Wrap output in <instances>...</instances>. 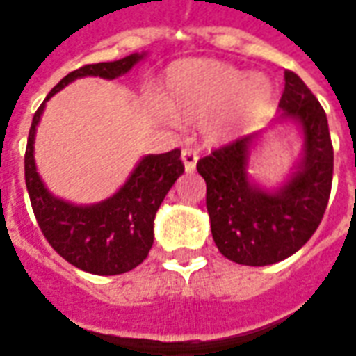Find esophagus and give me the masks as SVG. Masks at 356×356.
I'll return each mask as SVG.
<instances>
[{"label": "esophagus", "instance_id": "obj_1", "mask_svg": "<svg viewBox=\"0 0 356 356\" xmlns=\"http://www.w3.org/2000/svg\"><path fill=\"white\" fill-rule=\"evenodd\" d=\"M181 161H184V167L188 172H193L195 167H197V161H199V156H197V152L191 148H186L181 152Z\"/></svg>", "mask_w": 356, "mask_h": 356}]
</instances>
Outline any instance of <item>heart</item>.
<instances>
[{
    "instance_id": "1",
    "label": "heart",
    "mask_w": 356,
    "mask_h": 356,
    "mask_svg": "<svg viewBox=\"0 0 356 356\" xmlns=\"http://www.w3.org/2000/svg\"><path fill=\"white\" fill-rule=\"evenodd\" d=\"M274 86L266 74L245 73L223 61L193 58L168 67L161 99L149 97L146 106L163 124L199 122L210 143L236 137L268 111Z\"/></svg>"
}]
</instances>
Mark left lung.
Listing matches in <instances>:
<instances>
[{"instance_id": "obj_1", "label": "left lung", "mask_w": 356, "mask_h": 356, "mask_svg": "<svg viewBox=\"0 0 356 356\" xmlns=\"http://www.w3.org/2000/svg\"><path fill=\"white\" fill-rule=\"evenodd\" d=\"M276 124L295 122L302 135L300 159L277 189L248 172L261 133L242 137L197 163L207 181L213 242L229 261L266 266L291 257L317 231L332 186L334 152L327 114L298 74L285 71Z\"/></svg>"}]
</instances>
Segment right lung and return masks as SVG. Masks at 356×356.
Masks as SVG:
<instances>
[{
	"label": "right lung",
	"instance_id": "right-lung-1",
	"mask_svg": "<svg viewBox=\"0 0 356 356\" xmlns=\"http://www.w3.org/2000/svg\"><path fill=\"white\" fill-rule=\"evenodd\" d=\"M144 56L146 52H135L122 60L92 63L69 73L48 93L29 127L24 168L26 188L37 223L48 244L67 263L97 276L124 274L148 257L154 244V219L157 210L168 189L184 175L180 149L144 156L124 186L108 199L95 204H73L50 193L37 172L33 156L37 125L48 99L73 80L82 76L114 80L129 73L138 61L144 60Z\"/></svg>",
	"mask_w": 356,
	"mask_h": 356
}]
</instances>
